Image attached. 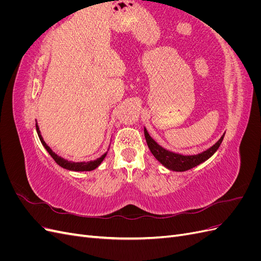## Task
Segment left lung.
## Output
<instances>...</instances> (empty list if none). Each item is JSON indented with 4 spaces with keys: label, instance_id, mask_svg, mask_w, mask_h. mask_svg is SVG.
<instances>
[{
    "label": "left lung",
    "instance_id": "obj_1",
    "mask_svg": "<svg viewBox=\"0 0 261 261\" xmlns=\"http://www.w3.org/2000/svg\"><path fill=\"white\" fill-rule=\"evenodd\" d=\"M144 132H145L147 145L150 149V151H151V153L154 155L155 159L159 161L162 165H164L167 169H169L171 171H176V172H184L187 170H191V169L197 167V165H199L200 163L208 160L209 158L219 149L221 143H222V140L224 138V135H225V133H224L222 137H221L212 147L207 149L206 151L200 152L198 154L184 155V154H179V153L169 151V150L161 147L159 144L156 143V141H154L151 138V136L149 135L146 127L144 128Z\"/></svg>",
    "mask_w": 261,
    "mask_h": 261
}]
</instances>
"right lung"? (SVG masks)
<instances>
[{"label":"right lung","mask_w":261,"mask_h":261,"mask_svg":"<svg viewBox=\"0 0 261 261\" xmlns=\"http://www.w3.org/2000/svg\"><path fill=\"white\" fill-rule=\"evenodd\" d=\"M36 129H37V133H38V136H39V139H40L41 144L43 145V147L46 149V151L49 152V154L53 158V160L57 162L60 167L64 168L66 170H69V171H76V172H83V171H92L94 169H97L99 165L101 164V162L103 161V159L107 155V152L105 154H102L100 158H98L97 160H93V161H89V162H73V161H68V160H65L64 158H62L60 155H58L57 153H55L53 150L45 144V141L43 140L42 136H41V133L40 130H39V127H38V124H36Z\"/></svg>","instance_id":"obj_1"}]
</instances>
